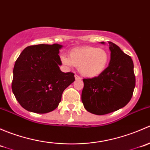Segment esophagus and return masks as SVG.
<instances>
[{"label":"esophagus","mask_w":150,"mask_h":150,"mask_svg":"<svg viewBox=\"0 0 150 150\" xmlns=\"http://www.w3.org/2000/svg\"><path fill=\"white\" fill-rule=\"evenodd\" d=\"M75 80H81V77H79L78 75H75Z\"/></svg>","instance_id":"34e87169"}]
</instances>
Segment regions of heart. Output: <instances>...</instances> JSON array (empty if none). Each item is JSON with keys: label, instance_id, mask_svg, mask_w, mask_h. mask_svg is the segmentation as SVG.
Here are the masks:
<instances>
[{"label": "heart", "instance_id": "1", "mask_svg": "<svg viewBox=\"0 0 150 150\" xmlns=\"http://www.w3.org/2000/svg\"><path fill=\"white\" fill-rule=\"evenodd\" d=\"M60 58L65 65L78 67L81 75L87 78H93L102 75L110 60L106 50L89 46L72 48L69 51V57L62 55Z\"/></svg>", "mask_w": 150, "mask_h": 150}]
</instances>
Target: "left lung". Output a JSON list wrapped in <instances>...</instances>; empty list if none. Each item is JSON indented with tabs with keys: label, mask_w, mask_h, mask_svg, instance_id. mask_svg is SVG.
<instances>
[{
	"label": "left lung",
	"mask_w": 150,
	"mask_h": 150,
	"mask_svg": "<svg viewBox=\"0 0 150 150\" xmlns=\"http://www.w3.org/2000/svg\"><path fill=\"white\" fill-rule=\"evenodd\" d=\"M109 44L110 61L104 72L96 78L83 79L81 100L88 112L97 115L125 107L132 97L136 85L131 57L115 43Z\"/></svg>",
	"instance_id": "8db88e82"
}]
</instances>
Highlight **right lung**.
<instances>
[{"label": "right lung", "instance_id": "right-lung-1", "mask_svg": "<svg viewBox=\"0 0 150 150\" xmlns=\"http://www.w3.org/2000/svg\"><path fill=\"white\" fill-rule=\"evenodd\" d=\"M62 47L57 43L28 46L16 59L12 91L28 111L44 114L54 110L64 89L75 81V74L63 72L59 68L58 54Z\"/></svg>", "mask_w": 150, "mask_h": 150}]
</instances>
